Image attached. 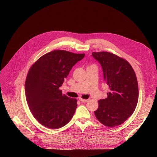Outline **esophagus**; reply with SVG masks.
Returning <instances> with one entry per match:
<instances>
[{
    "label": "esophagus",
    "instance_id": "1",
    "mask_svg": "<svg viewBox=\"0 0 157 157\" xmlns=\"http://www.w3.org/2000/svg\"><path fill=\"white\" fill-rule=\"evenodd\" d=\"M79 101H81V102H87L89 101V99H83V98H79Z\"/></svg>",
    "mask_w": 157,
    "mask_h": 157
}]
</instances>
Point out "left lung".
<instances>
[{
	"label": "left lung",
	"mask_w": 157,
	"mask_h": 157,
	"mask_svg": "<svg viewBox=\"0 0 157 157\" xmlns=\"http://www.w3.org/2000/svg\"><path fill=\"white\" fill-rule=\"evenodd\" d=\"M92 56L101 65L104 79L110 90L108 97L98 101L95 117L105 126L120 125L133 114L137 104L135 72L127 60L113 53L93 52Z\"/></svg>",
	"instance_id": "left-lung-1"
}]
</instances>
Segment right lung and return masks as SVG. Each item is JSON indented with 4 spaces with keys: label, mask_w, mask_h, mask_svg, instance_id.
<instances>
[{
    "label": "right lung",
    "mask_w": 157,
    "mask_h": 157,
    "mask_svg": "<svg viewBox=\"0 0 157 157\" xmlns=\"http://www.w3.org/2000/svg\"><path fill=\"white\" fill-rule=\"evenodd\" d=\"M85 54L55 50L41 56L30 68L25 96L34 117L46 127L57 129L68 123L77 108V99L63 95L60 87Z\"/></svg>",
    "instance_id": "1"
}]
</instances>
